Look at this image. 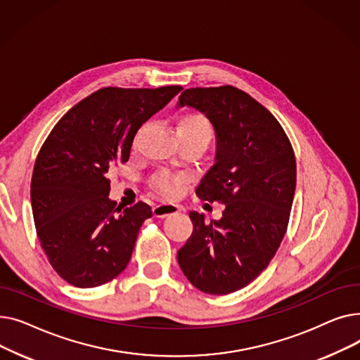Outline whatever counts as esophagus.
I'll return each mask as SVG.
<instances>
[{"mask_svg": "<svg viewBox=\"0 0 360 360\" xmlns=\"http://www.w3.org/2000/svg\"><path fill=\"white\" fill-rule=\"evenodd\" d=\"M179 212H181V207L176 204H170V202H163V204H158L153 207L155 217H166L170 214H176Z\"/></svg>", "mask_w": 360, "mask_h": 360, "instance_id": "obj_1", "label": "esophagus"}]
</instances>
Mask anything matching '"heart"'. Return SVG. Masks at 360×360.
Listing matches in <instances>:
<instances>
[{"label":"heart","instance_id":"b5f03b06","mask_svg":"<svg viewBox=\"0 0 360 360\" xmlns=\"http://www.w3.org/2000/svg\"><path fill=\"white\" fill-rule=\"evenodd\" d=\"M176 134L179 140H201L205 144H209L212 140V127L209 120L202 113L190 112L184 113L176 121ZM185 182V178L178 174H170L166 170L158 172L150 181V185L153 190L174 197L178 195L181 188Z\"/></svg>","mask_w":360,"mask_h":360}]
</instances>
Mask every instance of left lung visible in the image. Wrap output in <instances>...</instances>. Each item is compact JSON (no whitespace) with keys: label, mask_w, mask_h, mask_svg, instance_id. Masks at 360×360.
Here are the masks:
<instances>
[{"label":"left lung","mask_w":360,"mask_h":360,"mask_svg":"<svg viewBox=\"0 0 360 360\" xmlns=\"http://www.w3.org/2000/svg\"><path fill=\"white\" fill-rule=\"evenodd\" d=\"M179 106L210 120L217 148L197 195L221 202L220 220L191 212V236L178 251L185 277L198 290L228 295L267 269L286 233L296 188L292 144L273 113L233 86L186 89Z\"/></svg>","instance_id":"1"}]
</instances>
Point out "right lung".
Returning <instances> with one entry per match:
<instances>
[{
  "label": "right lung",
  "instance_id": "add662e5",
  "mask_svg": "<svg viewBox=\"0 0 360 360\" xmlns=\"http://www.w3.org/2000/svg\"><path fill=\"white\" fill-rule=\"evenodd\" d=\"M181 90L103 87L72 106L41 147L30 184L36 233L70 285L98 288L125 270L153 213L143 201L117 207L108 175L129 159L139 128Z\"/></svg>",
  "mask_w": 360,
  "mask_h": 360
}]
</instances>
